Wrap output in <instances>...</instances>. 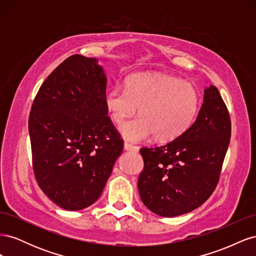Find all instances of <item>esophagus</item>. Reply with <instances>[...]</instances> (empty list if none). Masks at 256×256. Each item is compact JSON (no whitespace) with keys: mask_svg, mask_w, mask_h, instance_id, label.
I'll return each instance as SVG.
<instances>
[{"mask_svg":"<svg viewBox=\"0 0 256 256\" xmlns=\"http://www.w3.org/2000/svg\"><path fill=\"white\" fill-rule=\"evenodd\" d=\"M124 150H127V152H138V147L136 145H132L130 143H125L124 144Z\"/></svg>","mask_w":256,"mask_h":256,"instance_id":"1","label":"esophagus"}]
</instances>
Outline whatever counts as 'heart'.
I'll use <instances>...</instances> for the list:
<instances>
[{"mask_svg":"<svg viewBox=\"0 0 256 256\" xmlns=\"http://www.w3.org/2000/svg\"><path fill=\"white\" fill-rule=\"evenodd\" d=\"M104 106L113 122L132 117L137 108L140 116L122 124L120 134L129 142H142L154 134L168 142L184 134L194 120L200 96L187 81L164 74H136L128 76L125 88L114 86L104 96Z\"/></svg>","mask_w":256,"mask_h":256,"instance_id":"1","label":"heart"}]
</instances>
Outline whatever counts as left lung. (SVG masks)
I'll list each match as a JSON object with an SVG mask.
<instances>
[{"mask_svg": "<svg viewBox=\"0 0 256 256\" xmlns=\"http://www.w3.org/2000/svg\"><path fill=\"white\" fill-rule=\"evenodd\" d=\"M230 138L228 108L210 85L196 122L184 134L164 146L140 150L144 168L138 188L143 204L168 218L205 203L218 184Z\"/></svg>", "mask_w": 256, "mask_h": 256, "instance_id": "obj_1", "label": "left lung"}]
</instances>
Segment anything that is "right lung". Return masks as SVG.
<instances>
[{"mask_svg":"<svg viewBox=\"0 0 256 256\" xmlns=\"http://www.w3.org/2000/svg\"><path fill=\"white\" fill-rule=\"evenodd\" d=\"M106 88L98 60L74 54L44 80L30 112L37 184L66 210L96 202L122 152L104 106Z\"/></svg>","mask_w":256,"mask_h":256,"instance_id":"add662e5","label":"right lung"}]
</instances>
